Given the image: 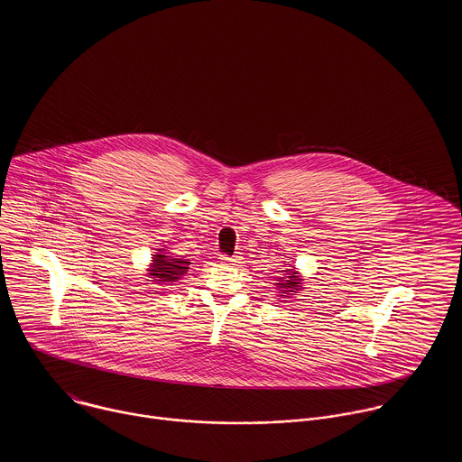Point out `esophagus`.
<instances>
[{
	"label": "esophagus",
	"instance_id": "obj_1",
	"mask_svg": "<svg viewBox=\"0 0 462 462\" xmlns=\"http://www.w3.org/2000/svg\"><path fill=\"white\" fill-rule=\"evenodd\" d=\"M221 263L230 264V266H236V264L241 263V256H232V258H226V256H221Z\"/></svg>",
	"mask_w": 462,
	"mask_h": 462
}]
</instances>
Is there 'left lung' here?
Here are the masks:
<instances>
[{
	"label": "left lung",
	"instance_id": "left-lung-1",
	"mask_svg": "<svg viewBox=\"0 0 462 462\" xmlns=\"http://www.w3.org/2000/svg\"><path fill=\"white\" fill-rule=\"evenodd\" d=\"M279 277H275V289H277V296L279 298H292V294H298L303 287V275L294 268V266H289L286 270H279ZM286 301V300H282Z\"/></svg>",
	"mask_w": 462,
	"mask_h": 462
}]
</instances>
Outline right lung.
<instances>
[{
  "label": "right lung",
  "instance_id": "1",
  "mask_svg": "<svg viewBox=\"0 0 462 462\" xmlns=\"http://www.w3.org/2000/svg\"><path fill=\"white\" fill-rule=\"evenodd\" d=\"M189 264H190L189 260L175 258L162 245L155 249V254H152V260L145 275L151 279L149 282H152L155 286H171L189 272Z\"/></svg>",
  "mask_w": 462,
  "mask_h": 462
}]
</instances>
